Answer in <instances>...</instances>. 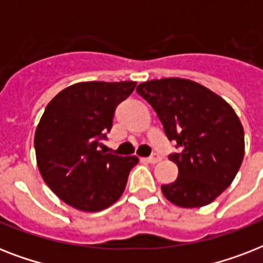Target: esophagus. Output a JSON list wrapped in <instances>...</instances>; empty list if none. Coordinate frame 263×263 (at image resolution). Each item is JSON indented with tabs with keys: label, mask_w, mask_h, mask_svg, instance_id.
<instances>
[{
	"label": "esophagus",
	"mask_w": 263,
	"mask_h": 263,
	"mask_svg": "<svg viewBox=\"0 0 263 263\" xmlns=\"http://www.w3.org/2000/svg\"><path fill=\"white\" fill-rule=\"evenodd\" d=\"M146 161H147L148 164H157V162H160L161 161V157L158 156L157 153H153L152 156L146 158Z\"/></svg>",
	"instance_id": "34e87169"
}]
</instances>
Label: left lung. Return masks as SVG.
<instances>
[{
	"label": "left lung",
	"mask_w": 263,
	"mask_h": 263,
	"mask_svg": "<svg viewBox=\"0 0 263 263\" xmlns=\"http://www.w3.org/2000/svg\"><path fill=\"white\" fill-rule=\"evenodd\" d=\"M136 91L179 148L169 154L179 176L161 185L165 198L180 208L213 202L231 185L245 156V131L235 110L213 91L187 79L150 80Z\"/></svg>",
	"instance_id": "1"
}]
</instances>
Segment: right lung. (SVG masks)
<instances>
[{"instance_id":"right-lung-1","label":"right lung","mask_w":263,"mask_h":263,"mask_svg":"<svg viewBox=\"0 0 263 263\" xmlns=\"http://www.w3.org/2000/svg\"><path fill=\"white\" fill-rule=\"evenodd\" d=\"M135 82H86L51 99L35 131L39 172L69 206L99 212L123 195L138 158L98 150L113 125L115 110Z\"/></svg>"}]
</instances>
